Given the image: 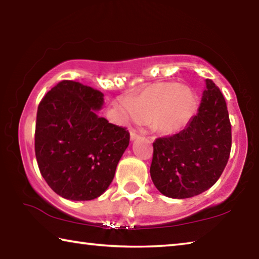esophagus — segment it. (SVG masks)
<instances>
[{"instance_id":"obj_1","label":"esophagus","mask_w":259,"mask_h":259,"mask_svg":"<svg viewBox=\"0 0 259 259\" xmlns=\"http://www.w3.org/2000/svg\"><path fill=\"white\" fill-rule=\"evenodd\" d=\"M139 137H140V135L136 133V130H134V129L130 130V138H131V140H135V139H137Z\"/></svg>"}]
</instances>
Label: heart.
I'll return each mask as SVG.
<instances>
[{
    "label": "heart",
    "instance_id": "obj_1",
    "mask_svg": "<svg viewBox=\"0 0 259 259\" xmlns=\"http://www.w3.org/2000/svg\"><path fill=\"white\" fill-rule=\"evenodd\" d=\"M194 97L186 87L174 82L157 83L137 98L130 99L122 109L139 121L152 120L161 133H174L190 119Z\"/></svg>",
    "mask_w": 259,
    "mask_h": 259
}]
</instances>
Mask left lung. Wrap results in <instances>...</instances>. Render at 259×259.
Masks as SVG:
<instances>
[{"label":"left lung","instance_id":"obj_1","mask_svg":"<svg viewBox=\"0 0 259 259\" xmlns=\"http://www.w3.org/2000/svg\"><path fill=\"white\" fill-rule=\"evenodd\" d=\"M196 115L178 134L153 143L151 177L162 194L186 199L207 191L229 161L232 129L226 102L212 80H205Z\"/></svg>","mask_w":259,"mask_h":259}]
</instances>
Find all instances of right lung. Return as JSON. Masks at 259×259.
Segmentation results:
<instances>
[{"label":"right lung","mask_w":259,"mask_h":259,"mask_svg":"<svg viewBox=\"0 0 259 259\" xmlns=\"http://www.w3.org/2000/svg\"><path fill=\"white\" fill-rule=\"evenodd\" d=\"M103 94L63 80L38 104L35 155L51 190L65 199L88 201L107 190L129 145L124 126L99 117Z\"/></svg>","instance_id":"right-lung-1"}]
</instances>
